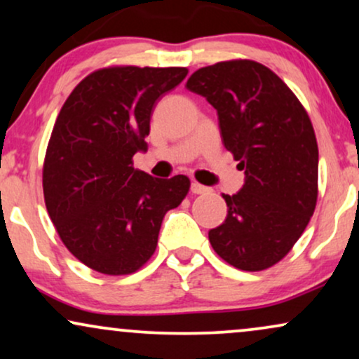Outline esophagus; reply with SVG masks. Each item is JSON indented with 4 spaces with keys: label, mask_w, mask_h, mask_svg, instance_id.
Returning <instances> with one entry per match:
<instances>
[{
    "label": "esophagus",
    "mask_w": 359,
    "mask_h": 359,
    "mask_svg": "<svg viewBox=\"0 0 359 359\" xmlns=\"http://www.w3.org/2000/svg\"><path fill=\"white\" fill-rule=\"evenodd\" d=\"M190 192H192V194H205V192H208V189L203 187V185H201L198 182H192V185H190Z\"/></svg>",
    "instance_id": "34e87169"
}]
</instances>
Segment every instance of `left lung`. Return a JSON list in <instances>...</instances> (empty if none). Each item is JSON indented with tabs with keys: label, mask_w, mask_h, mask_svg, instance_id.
<instances>
[{
	"label": "left lung",
	"mask_w": 359,
	"mask_h": 359,
	"mask_svg": "<svg viewBox=\"0 0 359 359\" xmlns=\"http://www.w3.org/2000/svg\"><path fill=\"white\" fill-rule=\"evenodd\" d=\"M185 88L215 107L222 142L245 170L225 195L226 219L208 232L212 248L235 269L278 263L305 232L318 197V144L305 107L273 71L250 61L217 62Z\"/></svg>",
	"instance_id": "8db88e82"
}]
</instances>
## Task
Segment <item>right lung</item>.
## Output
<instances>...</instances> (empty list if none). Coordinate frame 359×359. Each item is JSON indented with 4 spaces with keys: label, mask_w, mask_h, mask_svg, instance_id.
I'll use <instances>...</instances> for the list:
<instances>
[{
    "label": "right lung",
    "mask_w": 359,
    "mask_h": 359,
    "mask_svg": "<svg viewBox=\"0 0 359 359\" xmlns=\"http://www.w3.org/2000/svg\"><path fill=\"white\" fill-rule=\"evenodd\" d=\"M185 67L116 66L90 72L66 99L43 167L44 202L62 243L86 266L129 275L154 255L164 215L190 189L185 175L134 169L158 99Z\"/></svg>",
    "instance_id": "obj_1"
}]
</instances>
